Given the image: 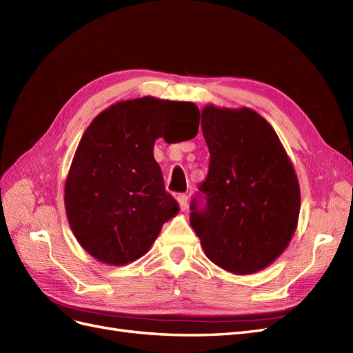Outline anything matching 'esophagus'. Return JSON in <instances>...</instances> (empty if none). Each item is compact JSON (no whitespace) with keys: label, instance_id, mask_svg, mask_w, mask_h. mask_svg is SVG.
I'll list each match as a JSON object with an SVG mask.
<instances>
[{"label":"esophagus","instance_id":"esophagus-1","mask_svg":"<svg viewBox=\"0 0 353 353\" xmlns=\"http://www.w3.org/2000/svg\"><path fill=\"white\" fill-rule=\"evenodd\" d=\"M178 203L181 210H185L188 208V196L187 194H178Z\"/></svg>","mask_w":353,"mask_h":353}]
</instances>
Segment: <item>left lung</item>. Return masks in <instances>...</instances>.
I'll return each instance as SVG.
<instances>
[{
	"instance_id": "1",
	"label": "left lung",
	"mask_w": 353,
	"mask_h": 353,
	"mask_svg": "<svg viewBox=\"0 0 353 353\" xmlns=\"http://www.w3.org/2000/svg\"><path fill=\"white\" fill-rule=\"evenodd\" d=\"M201 130L210 162L191 201L190 223L208 258L219 268L248 275L285 250L301 212L294 168L279 135L252 109L206 105Z\"/></svg>"
}]
</instances>
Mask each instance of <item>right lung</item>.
I'll return each mask as SVG.
<instances>
[{"label":"right lung","instance_id":"obj_1","mask_svg":"<svg viewBox=\"0 0 353 353\" xmlns=\"http://www.w3.org/2000/svg\"><path fill=\"white\" fill-rule=\"evenodd\" d=\"M174 130L187 140L197 135L196 105L143 97L110 105L82 135L65 206L74 237L97 261L121 266L141 258L178 213L153 156L154 141Z\"/></svg>","mask_w":353,"mask_h":353}]
</instances>
